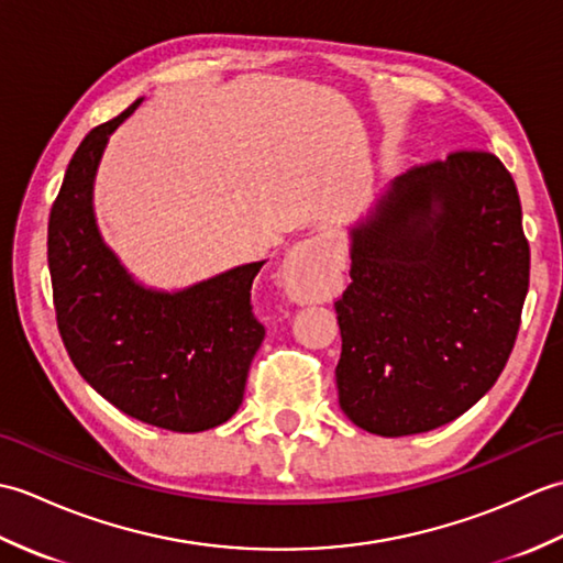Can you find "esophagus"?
I'll return each instance as SVG.
<instances>
[{"label":"esophagus","instance_id":"obj_1","mask_svg":"<svg viewBox=\"0 0 563 563\" xmlns=\"http://www.w3.org/2000/svg\"><path fill=\"white\" fill-rule=\"evenodd\" d=\"M324 242L321 239H309V242L297 244L288 258L283 263V275L288 283L292 300L297 302H314L324 292L327 285V266H324Z\"/></svg>","mask_w":563,"mask_h":563}]
</instances>
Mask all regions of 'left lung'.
Returning <instances> with one entry per match:
<instances>
[{
    "label": "left lung",
    "mask_w": 563,
    "mask_h": 563,
    "mask_svg": "<svg viewBox=\"0 0 563 563\" xmlns=\"http://www.w3.org/2000/svg\"><path fill=\"white\" fill-rule=\"evenodd\" d=\"M351 236L333 302L343 413L385 438L454 421L504 373L530 288L510 172L486 150L413 166Z\"/></svg>",
    "instance_id": "8db88e82"
}]
</instances>
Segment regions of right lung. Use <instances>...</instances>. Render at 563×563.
Returning a JSON list of instances; mask_svg holds the SVG:
<instances>
[{
	"mask_svg": "<svg viewBox=\"0 0 563 563\" xmlns=\"http://www.w3.org/2000/svg\"><path fill=\"white\" fill-rule=\"evenodd\" d=\"M140 99L81 140L47 222L57 329L79 375L142 423L198 433L230 421L266 336L251 307L263 261L181 292L137 285L101 242L91 190L106 142Z\"/></svg>",
	"mask_w": 563,
	"mask_h": 563,
	"instance_id": "add662e5",
	"label": "right lung"
}]
</instances>
